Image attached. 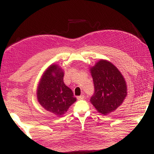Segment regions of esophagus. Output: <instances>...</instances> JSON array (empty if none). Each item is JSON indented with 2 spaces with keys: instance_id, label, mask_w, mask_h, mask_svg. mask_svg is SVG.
I'll list each match as a JSON object with an SVG mask.
<instances>
[{
  "instance_id": "1",
  "label": "esophagus",
  "mask_w": 154,
  "mask_h": 154,
  "mask_svg": "<svg viewBox=\"0 0 154 154\" xmlns=\"http://www.w3.org/2000/svg\"><path fill=\"white\" fill-rule=\"evenodd\" d=\"M77 98L78 99V100H83V99L84 98V95H81V96H77Z\"/></svg>"
}]
</instances>
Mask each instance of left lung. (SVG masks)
<instances>
[{
    "label": "left lung",
    "instance_id": "left-lung-1",
    "mask_svg": "<svg viewBox=\"0 0 154 154\" xmlns=\"http://www.w3.org/2000/svg\"><path fill=\"white\" fill-rule=\"evenodd\" d=\"M94 94L90 102L98 113L105 115L119 107L126 97L127 86L123 75L111 62L100 60L90 67Z\"/></svg>",
    "mask_w": 154,
    "mask_h": 154
}]
</instances>
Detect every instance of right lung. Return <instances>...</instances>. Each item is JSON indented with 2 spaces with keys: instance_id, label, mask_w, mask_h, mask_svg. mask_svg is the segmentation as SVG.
<instances>
[{
  "instance_id": "1",
  "label": "right lung",
  "mask_w": 154,
  "mask_h": 154,
  "mask_svg": "<svg viewBox=\"0 0 154 154\" xmlns=\"http://www.w3.org/2000/svg\"><path fill=\"white\" fill-rule=\"evenodd\" d=\"M64 72L58 64L50 65L38 83L36 96L40 105L51 113L60 117L77 99L72 90L64 84Z\"/></svg>"
}]
</instances>
